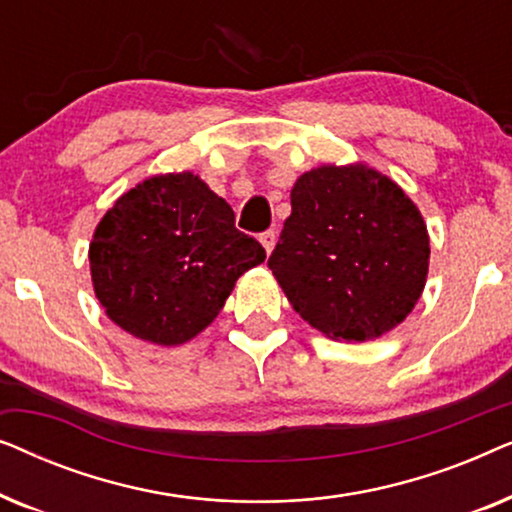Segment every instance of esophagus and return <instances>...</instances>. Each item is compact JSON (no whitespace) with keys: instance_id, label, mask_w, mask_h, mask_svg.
<instances>
[{"instance_id":"esophagus-1","label":"esophagus","mask_w":512,"mask_h":512,"mask_svg":"<svg viewBox=\"0 0 512 512\" xmlns=\"http://www.w3.org/2000/svg\"><path fill=\"white\" fill-rule=\"evenodd\" d=\"M258 240H261L265 254H272V249H275V242H277V233H275V230H265V233H261Z\"/></svg>"}]
</instances>
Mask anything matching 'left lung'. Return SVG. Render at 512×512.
<instances>
[{
  "mask_svg": "<svg viewBox=\"0 0 512 512\" xmlns=\"http://www.w3.org/2000/svg\"><path fill=\"white\" fill-rule=\"evenodd\" d=\"M426 223L373 167L321 165L291 188V216L268 265L300 317L333 340L401 324L429 272Z\"/></svg>",
  "mask_w": 512,
  "mask_h": 512,
  "instance_id": "8db88e82",
  "label": "left lung"
}]
</instances>
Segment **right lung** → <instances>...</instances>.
Wrapping results in <instances>:
<instances>
[{
  "label": "right lung",
  "instance_id": "add662e5",
  "mask_svg": "<svg viewBox=\"0 0 512 512\" xmlns=\"http://www.w3.org/2000/svg\"><path fill=\"white\" fill-rule=\"evenodd\" d=\"M88 258L107 317L172 347L212 324L265 249L235 228L233 209L205 181L179 172L123 193L95 228Z\"/></svg>",
  "mask_w": 512,
  "mask_h": 512
}]
</instances>
